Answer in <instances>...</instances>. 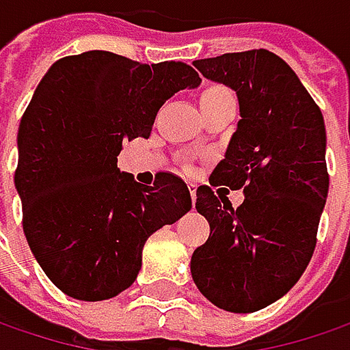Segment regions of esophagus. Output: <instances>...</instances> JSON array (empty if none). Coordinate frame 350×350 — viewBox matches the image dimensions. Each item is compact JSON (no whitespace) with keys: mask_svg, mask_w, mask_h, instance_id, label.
<instances>
[{"mask_svg":"<svg viewBox=\"0 0 350 350\" xmlns=\"http://www.w3.org/2000/svg\"><path fill=\"white\" fill-rule=\"evenodd\" d=\"M188 190H190L191 200H193V202H196V190H198V186H196V184H193V182H190V184H188Z\"/></svg>","mask_w":350,"mask_h":350,"instance_id":"esophagus-1","label":"esophagus"}]
</instances>
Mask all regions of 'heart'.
Instances as JSON below:
<instances>
[{
	"instance_id": "1",
	"label": "heart",
	"mask_w": 350,
	"mask_h": 350,
	"mask_svg": "<svg viewBox=\"0 0 350 350\" xmlns=\"http://www.w3.org/2000/svg\"><path fill=\"white\" fill-rule=\"evenodd\" d=\"M223 94H229V90H227L225 85H219V84L205 85L204 92H202V101H207V99L217 98V96H223Z\"/></svg>"
}]
</instances>
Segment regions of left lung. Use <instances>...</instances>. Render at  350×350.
Wrapping results in <instances>:
<instances>
[{
    "mask_svg": "<svg viewBox=\"0 0 350 350\" xmlns=\"http://www.w3.org/2000/svg\"><path fill=\"white\" fill-rule=\"evenodd\" d=\"M205 78L237 92L241 121L196 209L209 239L191 254V278L211 304L258 312L282 297L312 260L329 190L319 105L280 56L254 49L196 60ZM211 185L243 188L233 208Z\"/></svg>",
    "mask_w": 350,
    "mask_h": 350,
    "instance_id": "obj_1",
    "label": "left lung"
}]
</instances>
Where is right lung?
Masks as SVG:
<instances>
[{
  "label": "right lung",
  "mask_w": 350,
  "mask_h": 350,
  "mask_svg": "<svg viewBox=\"0 0 350 350\" xmlns=\"http://www.w3.org/2000/svg\"><path fill=\"white\" fill-rule=\"evenodd\" d=\"M198 84L184 62L148 66L88 51L56 60L37 85L17 135L15 188L27 243L66 296L99 301L127 290L146 239L190 211L180 176L137 184L117 154L125 141L150 137L166 99Z\"/></svg>",
  "instance_id": "1"
}]
</instances>
